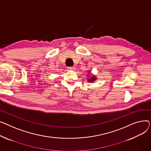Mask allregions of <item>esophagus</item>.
<instances>
[{
  "label": "esophagus",
  "mask_w": 151,
  "mask_h": 151,
  "mask_svg": "<svg viewBox=\"0 0 151 151\" xmlns=\"http://www.w3.org/2000/svg\"><path fill=\"white\" fill-rule=\"evenodd\" d=\"M75 68H76L75 67H70V66L67 67V69H68V70H74V69H76Z\"/></svg>",
  "instance_id": "34e87169"
}]
</instances>
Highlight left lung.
<instances>
[{
	"label": "left lung",
	"instance_id": "obj_1",
	"mask_svg": "<svg viewBox=\"0 0 151 151\" xmlns=\"http://www.w3.org/2000/svg\"><path fill=\"white\" fill-rule=\"evenodd\" d=\"M96 78L94 77H92L91 78L88 79V82H93V81H96Z\"/></svg>",
	"mask_w": 151,
	"mask_h": 151
}]
</instances>
